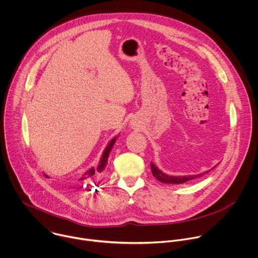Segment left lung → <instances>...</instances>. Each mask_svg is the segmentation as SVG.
I'll use <instances>...</instances> for the list:
<instances>
[{"label":"left lung","instance_id":"left-lung-1","mask_svg":"<svg viewBox=\"0 0 258 258\" xmlns=\"http://www.w3.org/2000/svg\"><path fill=\"white\" fill-rule=\"evenodd\" d=\"M151 170H152V173H153L154 177H156L162 183H167V184H183V183H186V182H188L190 180H194V179L203 177L205 174H207V173H209L211 171L210 170V171H207L205 173H202V174H199V175H194V176H179V177H175V176L166 175L165 173H163L161 170H159L152 163H151Z\"/></svg>","mask_w":258,"mask_h":258}]
</instances>
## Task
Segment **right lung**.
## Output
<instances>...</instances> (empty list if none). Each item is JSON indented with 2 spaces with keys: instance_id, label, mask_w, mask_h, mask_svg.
<instances>
[{
  "instance_id": "obj_1",
  "label": "right lung",
  "mask_w": 258,
  "mask_h": 258,
  "mask_svg": "<svg viewBox=\"0 0 258 258\" xmlns=\"http://www.w3.org/2000/svg\"><path fill=\"white\" fill-rule=\"evenodd\" d=\"M114 142H115V138L108 144V146H107L106 149L104 150L103 155H102V157H101V160H100V163H99L97 169L94 170V169L92 168V169H90L89 171H87V172L83 175V177L81 178V180H84V179H92V180H93V179L96 178V176H97L98 173H101V172L104 170V168H105V166H106V163H107L108 155H109V153H110V151H111V149H112V147H113V145H114ZM93 181H94V180H93ZM94 183H96V181H95Z\"/></svg>"
}]
</instances>
